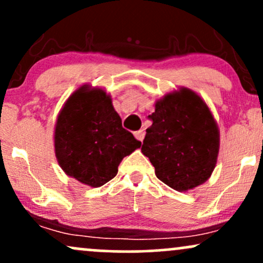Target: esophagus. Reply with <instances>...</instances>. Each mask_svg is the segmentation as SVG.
<instances>
[{"instance_id": "esophagus-1", "label": "esophagus", "mask_w": 263, "mask_h": 263, "mask_svg": "<svg viewBox=\"0 0 263 263\" xmlns=\"http://www.w3.org/2000/svg\"><path fill=\"white\" fill-rule=\"evenodd\" d=\"M135 137L137 138L138 141H143L144 138V131L143 129H138V131L135 132Z\"/></svg>"}]
</instances>
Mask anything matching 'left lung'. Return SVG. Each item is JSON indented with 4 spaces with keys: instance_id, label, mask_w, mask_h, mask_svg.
<instances>
[{
    "instance_id": "1",
    "label": "left lung",
    "mask_w": 263,
    "mask_h": 263,
    "mask_svg": "<svg viewBox=\"0 0 263 263\" xmlns=\"http://www.w3.org/2000/svg\"><path fill=\"white\" fill-rule=\"evenodd\" d=\"M142 153L148 157L159 180L188 192L209 179L215 170L220 132L209 106L188 87L165 93L149 115Z\"/></svg>"
}]
</instances>
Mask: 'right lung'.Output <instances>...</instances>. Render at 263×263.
<instances>
[{
	"mask_svg": "<svg viewBox=\"0 0 263 263\" xmlns=\"http://www.w3.org/2000/svg\"><path fill=\"white\" fill-rule=\"evenodd\" d=\"M141 144L122 127L111 96L101 87L80 86L57 117L54 149L60 168L92 188L112 179L123 157Z\"/></svg>",
	"mask_w": 263,
	"mask_h": 263,
	"instance_id": "obj_1",
	"label": "right lung"
}]
</instances>
